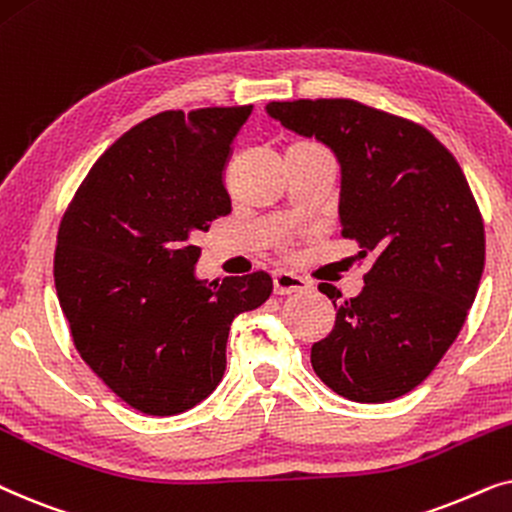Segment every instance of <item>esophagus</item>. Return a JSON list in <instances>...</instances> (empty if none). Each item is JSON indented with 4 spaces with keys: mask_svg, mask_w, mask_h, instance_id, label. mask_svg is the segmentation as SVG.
Masks as SVG:
<instances>
[{
    "mask_svg": "<svg viewBox=\"0 0 512 512\" xmlns=\"http://www.w3.org/2000/svg\"><path fill=\"white\" fill-rule=\"evenodd\" d=\"M309 283L302 276L290 274V271H276L274 274V292L276 295H295V292H304Z\"/></svg>",
    "mask_w": 512,
    "mask_h": 512,
    "instance_id": "obj_1",
    "label": "esophagus"
}]
</instances>
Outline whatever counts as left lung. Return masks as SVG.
Returning <instances> with one entry per match:
<instances>
[{"instance_id": "1", "label": "left lung", "mask_w": 512, "mask_h": 512, "mask_svg": "<svg viewBox=\"0 0 512 512\" xmlns=\"http://www.w3.org/2000/svg\"><path fill=\"white\" fill-rule=\"evenodd\" d=\"M267 114L337 156L342 234L374 255L358 297L320 285L337 318L311 346L313 370L356 403L400 398L440 363L478 295L485 224L466 175L424 126L363 102H269Z\"/></svg>"}]
</instances>
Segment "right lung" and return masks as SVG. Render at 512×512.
<instances>
[{
	"mask_svg": "<svg viewBox=\"0 0 512 512\" xmlns=\"http://www.w3.org/2000/svg\"><path fill=\"white\" fill-rule=\"evenodd\" d=\"M252 105L161 112L88 170L58 229L56 290L86 365L133 410H192L227 370L234 318L271 276H196V236L229 215L224 168Z\"/></svg>",
	"mask_w": 512,
	"mask_h": 512,
	"instance_id": "obj_1",
	"label": "right lung"
}]
</instances>
